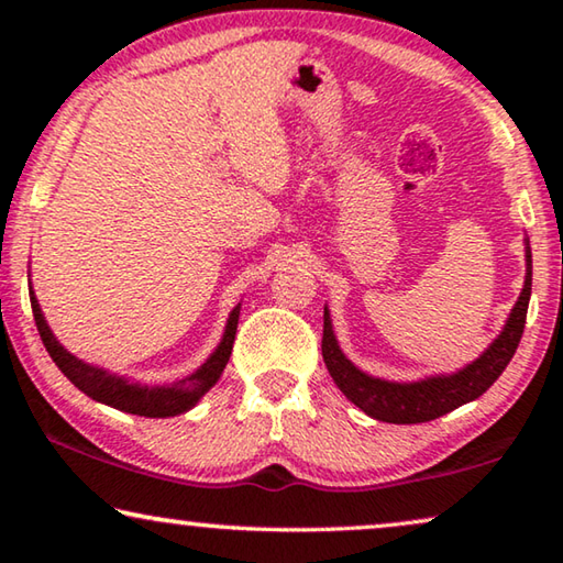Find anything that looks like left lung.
<instances>
[{"instance_id": "left-lung-1", "label": "left lung", "mask_w": 563, "mask_h": 563, "mask_svg": "<svg viewBox=\"0 0 563 563\" xmlns=\"http://www.w3.org/2000/svg\"><path fill=\"white\" fill-rule=\"evenodd\" d=\"M531 298V247L527 245V280L514 305L511 316L504 325L501 335L492 342L489 350L479 360L466 365L456 375L430 377L422 383L399 385L375 379L352 365L338 347V340L332 335L330 312L325 308V325H322V360H325L330 377L342 389L350 402H355L362 412L379 422L389 424H417L430 422L452 409L472 402L479 395L497 383V377L507 369L509 360L519 347L523 335V322H527V308Z\"/></svg>"}]
</instances>
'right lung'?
Wrapping results in <instances>:
<instances>
[{
	"mask_svg": "<svg viewBox=\"0 0 563 563\" xmlns=\"http://www.w3.org/2000/svg\"><path fill=\"white\" fill-rule=\"evenodd\" d=\"M30 300H32L36 330H40L44 347L56 362V367L71 379V385L79 387L81 393L89 395L91 399H97V402L117 407L121 412L141 415V417H174V415L186 412V409L194 407L198 399H201L208 389L218 383L223 367L228 365V357H231L235 330H238V316H241V305H235L231 318H228L221 345H218L213 355L203 362L201 369H196L194 375L186 379H178L174 385L148 387V385L129 383V379L123 377L109 375L107 369H99L93 365H87V362L76 360L71 352H66L52 335V330L46 325L42 308L40 302H36L32 288H30Z\"/></svg>",
	"mask_w": 563,
	"mask_h": 563,
	"instance_id": "obj_1",
	"label": "right lung"
}]
</instances>
